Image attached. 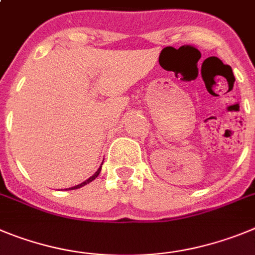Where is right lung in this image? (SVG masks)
<instances>
[{
	"label": "right lung",
	"instance_id": "1",
	"mask_svg": "<svg viewBox=\"0 0 255 255\" xmlns=\"http://www.w3.org/2000/svg\"><path fill=\"white\" fill-rule=\"evenodd\" d=\"M100 170H102V166L99 167V169H98V171H96L95 174H94L93 176H91V178H89L88 180H85L84 183H81V184H79V185H75V187H72V188H68V190H71V189H77V188H81V187H84V185H86V184H89V183H91L94 180V179L96 178V176L99 175L100 174Z\"/></svg>",
	"mask_w": 255,
	"mask_h": 255
}]
</instances>
